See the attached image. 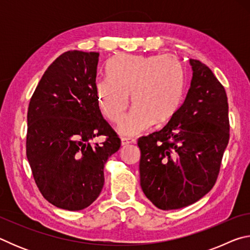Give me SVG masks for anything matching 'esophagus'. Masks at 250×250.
<instances>
[{
  "label": "esophagus",
  "instance_id": "esophagus-1",
  "mask_svg": "<svg viewBox=\"0 0 250 250\" xmlns=\"http://www.w3.org/2000/svg\"><path fill=\"white\" fill-rule=\"evenodd\" d=\"M132 143H135L134 139H130V138H121V146H125L129 145H132Z\"/></svg>",
  "mask_w": 250,
  "mask_h": 250
}]
</instances>
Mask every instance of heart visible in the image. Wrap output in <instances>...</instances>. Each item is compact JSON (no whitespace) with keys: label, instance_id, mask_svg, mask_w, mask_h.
Wrapping results in <instances>:
<instances>
[{"label":"heart","instance_id":"b5f03b06","mask_svg":"<svg viewBox=\"0 0 250 250\" xmlns=\"http://www.w3.org/2000/svg\"><path fill=\"white\" fill-rule=\"evenodd\" d=\"M108 77L97 80L95 89L104 116L118 124L119 132L133 137L155 124L171 119L181 105L186 87V69L179 58L161 55H134L112 59Z\"/></svg>","mask_w":250,"mask_h":250}]
</instances>
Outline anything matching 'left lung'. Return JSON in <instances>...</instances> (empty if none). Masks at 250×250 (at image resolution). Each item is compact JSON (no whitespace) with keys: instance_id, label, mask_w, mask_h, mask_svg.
Here are the masks:
<instances>
[{"instance_id":"left-lung-1","label":"left lung","mask_w":250,"mask_h":250,"mask_svg":"<svg viewBox=\"0 0 250 250\" xmlns=\"http://www.w3.org/2000/svg\"><path fill=\"white\" fill-rule=\"evenodd\" d=\"M191 87L160 131L138 140L140 185L160 209L188 206L208 193L229 140L226 91L208 67L189 59Z\"/></svg>"}]
</instances>
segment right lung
Returning a JSON list of instances; mask_svg holds the SVG:
<instances>
[{"label": "right lung", "mask_w": 250, "mask_h": 250, "mask_svg": "<svg viewBox=\"0 0 250 250\" xmlns=\"http://www.w3.org/2000/svg\"><path fill=\"white\" fill-rule=\"evenodd\" d=\"M99 53L70 50L37 84L27 112L26 155L34 180L50 204L80 210L104 188V167L120 139L101 115L96 95ZM100 135L106 141L94 146Z\"/></svg>", "instance_id": "obj_1"}]
</instances>
